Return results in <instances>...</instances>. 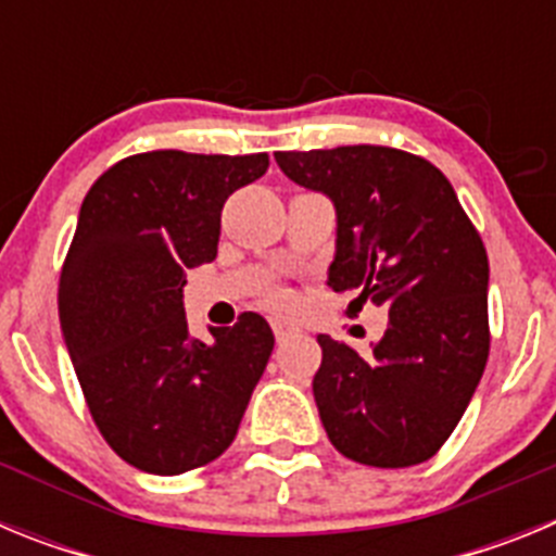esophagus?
Masks as SVG:
<instances>
[{
    "label": "esophagus",
    "mask_w": 556,
    "mask_h": 556,
    "mask_svg": "<svg viewBox=\"0 0 556 556\" xmlns=\"http://www.w3.org/2000/svg\"><path fill=\"white\" fill-rule=\"evenodd\" d=\"M273 331H275V339H278V342H287V339L298 337V333H301V328H294L292 323L275 320V323H273Z\"/></svg>",
    "instance_id": "obj_1"
}]
</instances>
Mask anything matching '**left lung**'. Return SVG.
Masks as SVG:
<instances>
[{
    "instance_id": "obj_1",
    "label": "left lung",
    "mask_w": 556,
    "mask_h": 556,
    "mask_svg": "<svg viewBox=\"0 0 556 556\" xmlns=\"http://www.w3.org/2000/svg\"><path fill=\"white\" fill-rule=\"evenodd\" d=\"M289 180L337 208L333 292L390 312L370 353L320 333L314 401L342 456L372 468L431 459L490 356L488 250L443 172L395 147L275 152Z\"/></svg>"
}]
</instances>
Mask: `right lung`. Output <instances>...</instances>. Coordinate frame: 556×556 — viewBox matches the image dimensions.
Here are the masks:
<instances>
[{"label": "right lung", "instance_id": "add662e5", "mask_svg": "<svg viewBox=\"0 0 556 556\" xmlns=\"http://www.w3.org/2000/svg\"><path fill=\"white\" fill-rule=\"evenodd\" d=\"M267 166V152H139L83 200L58 317L97 429L144 473L217 459L269 362L275 337L262 314L211 328V345L184 314L186 269L217 258L225 200Z\"/></svg>", "mask_w": 556, "mask_h": 556}]
</instances>
